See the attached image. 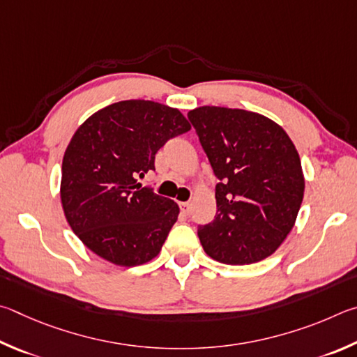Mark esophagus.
I'll return each mask as SVG.
<instances>
[{
  "label": "esophagus",
  "instance_id": "obj_1",
  "mask_svg": "<svg viewBox=\"0 0 357 357\" xmlns=\"http://www.w3.org/2000/svg\"><path fill=\"white\" fill-rule=\"evenodd\" d=\"M180 205V210H182L183 215H188L190 210H191V204L190 202H178Z\"/></svg>",
  "mask_w": 357,
  "mask_h": 357
}]
</instances>
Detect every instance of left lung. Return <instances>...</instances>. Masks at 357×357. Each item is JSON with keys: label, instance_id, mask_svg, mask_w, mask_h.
<instances>
[{"label": "left lung", "instance_id": "1", "mask_svg": "<svg viewBox=\"0 0 357 357\" xmlns=\"http://www.w3.org/2000/svg\"><path fill=\"white\" fill-rule=\"evenodd\" d=\"M188 119L220 178L215 220L197 229L204 251L227 265L266 259L295 226L304 197L295 144L259 112L201 106Z\"/></svg>", "mask_w": 357, "mask_h": 357}]
</instances>
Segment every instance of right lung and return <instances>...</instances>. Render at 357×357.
<instances>
[{
	"mask_svg": "<svg viewBox=\"0 0 357 357\" xmlns=\"http://www.w3.org/2000/svg\"><path fill=\"white\" fill-rule=\"evenodd\" d=\"M190 130L177 108L150 100L112 103L79 125L62 158L61 204L86 248L127 268L160 254L178 205L136 177L153 171L166 141Z\"/></svg>",
	"mask_w": 357,
	"mask_h": 357,
	"instance_id": "1",
	"label": "right lung"
}]
</instances>
